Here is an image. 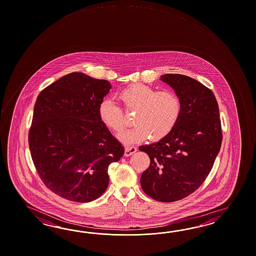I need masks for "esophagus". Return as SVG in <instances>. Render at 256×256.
I'll use <instances>...</instances> for the list:
<instances>
[{
	"instance_id": "1",
	"label": "esophagus",
	"mask_w": 256,
	"mask_h": 256,
	"mask_svg": "<svg viewBox=\"0 0 256 256\" xmlns=\"http://www.w3.org/2000/svg\"><path fill=\"white\" fill-rule=\"evenodd\" d=\"M137 152V148L134 146H126L125 156H130Z\"/></svg>"
}]
</instances>
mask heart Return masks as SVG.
<instances>
[{
	"mask_svg": "<svg viewBox=\"0 0 256 256\" xmlns=\"http://www.w3.org/2000/svg\"><path fill=\"white\" fill-rule=\"evenodd\" d=\"M118 98L126 112H136L132 121L135 126L120 136L125 144H137L148 138L152 142L161 140L180 118V98L170 90L156 92L144 84H132L119 92ZM98 114L102 123L116 134L125 130L124 112L112 100H102Z\"/></svg>",
	"mask_w": 256,
	"mask_h": 256,
	"instance_id": "1",
	"label": "heart"
}]
</instances>
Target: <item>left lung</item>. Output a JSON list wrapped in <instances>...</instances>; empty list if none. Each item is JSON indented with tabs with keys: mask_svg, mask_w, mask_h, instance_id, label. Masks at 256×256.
Returning a JSON list of instances; mask_svg holds the SVG:
<instances>
[{
	"mask_svg": "<svg viewBox=\"0 0 256 256\" xmlns=\"http://www.w3.org/2000/svg\"><path fill=\"white\" fill-rule=\"evenodd\" d=\"M161 80L174 88L182 104L180 118L158 142L140 146L150 157L140 185L150 198L180 200L206 180L222 144L219 108L210 88L187 76L166 74Z\"/></svg>",
	"mask_w": 256,
	"mask_h": 256,
	"instance_id": "8db88e82",
	"label": "left lung"
}]
</instances>
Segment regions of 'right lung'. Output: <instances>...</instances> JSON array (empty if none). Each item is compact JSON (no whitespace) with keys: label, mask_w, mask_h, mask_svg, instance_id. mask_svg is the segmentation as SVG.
Here are the masks:
<instances>
[{"label":"right lung","mask_w":256,"mask_h":256,"mask_svg":"<svg viewBox=\"0 0 256 256\" xmlns=\"http://www.w3.org/2000/svg\"><path fill=\"white\" fill-rule=\"evenodd\" d=\"M110 88L107 80L74 72L38 96L28 133L32 160L45 186L64 199L99 198L109 184V164L124 156L98 114Z\"/></svg>","instance_id":"1"}]
</instances>
